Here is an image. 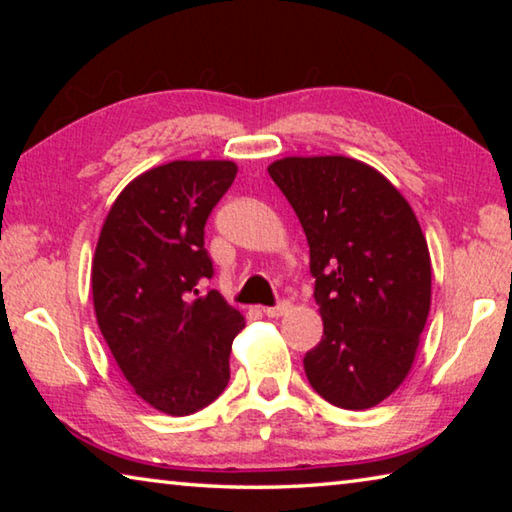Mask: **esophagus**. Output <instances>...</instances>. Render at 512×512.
Wrapping results in <instances>:
<instances>
[{"label": "esophagus", "instance_id": "esophagus-1", "mask_svg": "<svg viewBox=\"0 0 512 512\" xmlns=\"http://www.w3.org/2000/svg\"><path fill=\"white\" fill-rule=\"evenodd\" d=\"M289 309H291L289 302H287V300H280V302H277V305H273V307H264L262 311H264V314H266L268 318H277V316L287 314Z\"/></svg>", "mask_w": 512, "mask_h": 512}]
</instances>
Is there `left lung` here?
Listing matches in <instances>:
<instances>
[{"label": "left lung", "instance_id": "left-lung-1", "mask_svg": "<svg viewBox=\"0 0 512 512\" xmlns=\"http://www.w3.org/2000/svg\"><path fill=\"white\" fill-rule=\"evenodd\" d=\"M309 244L323 339L305 363L329 404L361 411L386 400L418 350L431 305L427 239L404 196L368 164L323 155L268 167Z\"/></svg>", "mask_w": 512, "mask_h": 512}]
</instances>
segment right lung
<instances>
[{"label": "right lung", "mask_w": 512, "mask_h": 512, "mask_svg": "<svg viewBox=\"0 0 512 512\" xmlns=\"http://www.w3.org/2000/svg\"><path fill=\"white\" fill-rule=\"evenodd\" d=\"M237 176L228 160H176L142 173L110 207L92 262L99 329L135 393L189 415L223 393L244 316L205 289V223Z\"/></svg>", "instance_id": "add662e5"}]
</instances>
